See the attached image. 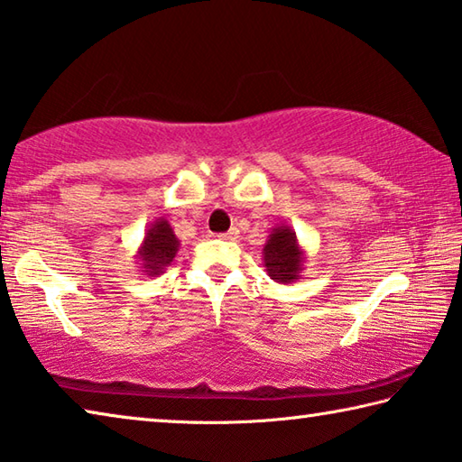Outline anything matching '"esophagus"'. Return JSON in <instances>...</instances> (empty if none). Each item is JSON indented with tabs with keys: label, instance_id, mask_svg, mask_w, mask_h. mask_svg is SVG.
<instances>
[{
	"label": "esophagus",
	"instance_id": "esophagus-1",
	"mask_svg": "<svg viewBox=\"0 0 462 462\" xmlns=\"http://www.w3.org/2000/svg\"><path fill=\"white\" fill-rule=\"evenodd\" d=\"M221 239H226V241H233V239H237L239 237V231L236 229V226H233V229H229L226 233H221V236H218Z\"/></svg>",
	"mask_w": 462,
	"mask_h": 462
}]
</instances>
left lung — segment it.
Listing matches in <instances>:
<instances>
[{
	"label": "left lung",
	"mask_w": 462,
	"mask_h": 462,
	"mask_svg": "<svg viewBox=\"0 0 462 462\" xmlns=\"http://www.w3.org/2000/svg\"><path fill=\"white\" fill-rule=\"evenodd\" d=\"M263 268L278 284H294L306 265V252L292 226L280 223L270 231L263 245Z\"/></svg>",
	"instance_id": "obj_1"
}]
</instances>
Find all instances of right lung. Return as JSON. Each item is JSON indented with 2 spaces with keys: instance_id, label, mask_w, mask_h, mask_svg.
Masks as SVG:
<instances>
[{
  "instance_id": "1",
  "label": "right lung",
  "mask_w": 462,
  "mask_h": 462,
  "mask_svg": "<svg viewBox=\"0 0 462 462\" xmlns=\"http://www.w3.org/2000/svg\"><path fill=\"white\" fill-rule=\"evenodd\" d=\"M178 247H180V239L176 237L172 225L164 217H158L145 229V236L134 257L140 263V272L143 276L153 278L164 273L168 265L174 262Z\"/></svg>"
}]
</instances>
